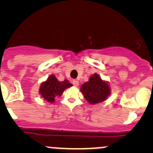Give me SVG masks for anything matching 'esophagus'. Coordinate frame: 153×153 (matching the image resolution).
<instances>
[{
  "label": "esophagus",
  "mask_w": 153,
  "mask_h": 153,
  "mask_svg": "<svg viewBox=\"0 0 153 153\" xmlns=\"http://www.w3.org/2000/svg\"><path fill=\"white\" fill-rule=\"evenodd\" d=\"M73 84L75 85V86L77 87V86H78L79 82H78L77 80H73Z\"/></svg>",
  "instance_id": "esophagus-1"
}]
</instances>
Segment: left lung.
<instances>
[{"label":"left lung","mask_w":153,"mask_h":153,"mask_svg":"<svg viewBox=\"0 0 153 153\" xmlns=\"http://www.w3.org/2000/svg\"><path fill=\"white\" fill-rule=\"evenodd\" d=\"M80 91L89 103L96 104L103 102L108 98L111 94V88L108 82L95 73L91 75L88 81L82 84Z\"/></svg>","instance_id":"8db88e82"}]
</instances>
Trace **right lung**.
I'll return each mask as SVG.
<instances>
[{"instance_id":"right-lung-1","label":"right lung","mask_w":153,"mask_h":153,"mask_svg":"<svg viewBox=\"0 0 153 153\" xmlns=\"http://www.w3.org/2000/svg\"><path fill=\"white\" fill-rule=\"evenodd\" d=\"M73 86V85L65 80L59 81L54 75H50L46 81L43 82L39 88V94L47 102L54 103L57 96H60L66 88Z\"/></svg>"}]
</instances>
